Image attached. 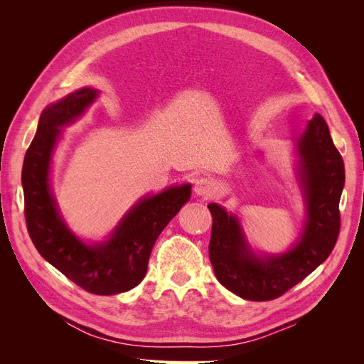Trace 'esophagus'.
I'll list each match as a JSON object with an SVG mask.
<instances>
[{
  "mask_svg": "<svg viewBox=\"0 0 364 364\" xmlns=\"http://www.w3.org/2000/svg\"><path fill=\"white\" fill-rule=\"evenodd\" d=\"M194 191L197 196L202 197H211L215 191V186L211 179L208 178H199L194 182Z\"/></svg>",
  "mask_w": 364,
  "mask_h": 364,
  "instance_id": "1",
  "label": "esophagus"
}]
</instances>
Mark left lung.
Segmentation results:
<instances>
[{"label":"left lung","mask_w":364,"mask_h":364,"mask_svg":"<svg viewBox=\"0 0 364 364\" xmlns=\"http://www.w3.org/2000/svg\"><path fill=\"white\" fill-rule=\"evenodd\" d=\"M306 222L296 245L281 255L257 257L237 215L209 203L213 215L209 259L220 284L247 301H272L305 279L333 252L340 232L338 202L345 186V164L322 115L308 121L297 139Z\"/></svg>","instance_id":"1"}]
</instances>
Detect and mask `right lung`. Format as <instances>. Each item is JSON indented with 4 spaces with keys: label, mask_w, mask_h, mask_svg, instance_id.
Segmentation results:
<instances>
[{
    "label": "right lung",
    "mask_w": 364,
    "mask_h": 364,
    "mask_svg": "<svg viewBox=\"0 0 364 364\" xmlns=\"http://www.w3.org/2000/svg\"><path fill=\"white\" fill-rule=\"evenodd\" d=\"M97 97V90L82 87L42 111L23 165L24 214L28 235L43 259L80 289L109 296L129 291L144 279L151 249L190 200L191 185L142 197L103 243L86 245L77 238L59 215L50 188V164L60 127L82 117Z\"/></svg>",
    "instance_id": "add662e5"
}]
</instances>
